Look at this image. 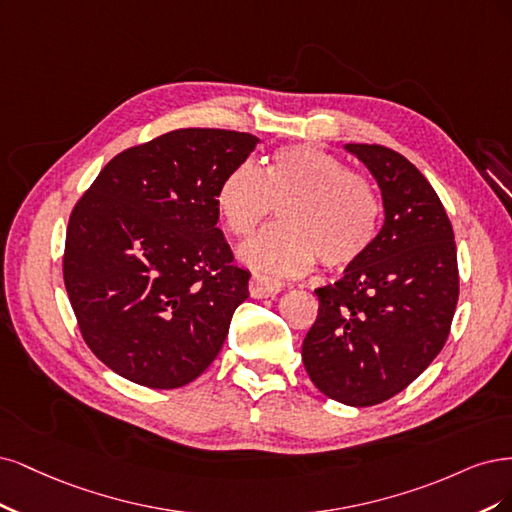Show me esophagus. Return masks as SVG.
<instances>
[{
  "label": "esophagus",
  "mask_w": 512,
  "mask_h": 512,
  "mask_svg": "<svg viewBox=\"0 0 512 512\" xmlns=\"http://www.w3.org/2000/svg\"><path fill=\"white\" fill-rule=\"evenodd\" d=\"M249 291L253 298H272V295L283 291V283L272 276H263V274H253Z\"/></svg>",
  "instance_id": "esophagus-1"
}]
</instances>
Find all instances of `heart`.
<instances>
[{
    "label": "heart",
    "instance_id": "obj_1",
    "mask_svg": "<svg viewBox=\"0 0 512 512\" xmlns=\"http://www.w3.org/2000/svg\"><path fill=\"white\" fill-rule=\"evenodd\" d=\"M278 208L280 225L240 246L246 268L276 274H306L321 257L327 268L351 266L364 257L378 232L381 204L364 176L317 146H280L255 170H229L214 191V208L229 234L251 236Z\"/></svg>",
    "mask_w": 512,
    "mask_h": 512
}]
</instances>
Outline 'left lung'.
Segmentation results:
<instances>
[{
  "label": "left lung",
  "mask_w": 512,
  "mask_h": 512,
  "mask_svg": "<svg viewBox=\"0 0 512 512\" xmlns=\"http://www.w3.org/2000/svg\"><path fill=\"white\" fill-rule=\"evenodd\" d=\"M374 176L385 221L368 253L315 289L319 315L302 344L315 387L346 406L406 389L447 342L459 298L451 221L427 178L391 148L344 144Z\"/></svg>",
  "instance_id": "8db88e82"
}]
</instances>
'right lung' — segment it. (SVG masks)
Masks as SVG:
<instances>
[{
  "instance_id": "1",
  "label": "right lung",
  "mask_w": 512,
  "mask_h": 512,
  "mask_svg": "<svg viewBox=\"0 0 512 512\" xmlns=\"http://www.w3.org/2000/svg\"><path fill=\"white\" fill-rule=\"evenodd\" d=\"M257 142L170 131L108 161L74 206L65 289L89 349L127 381L176 389L219 355L251 272L232 263L214 191Z\"/></svg>"
}]
</instances>
